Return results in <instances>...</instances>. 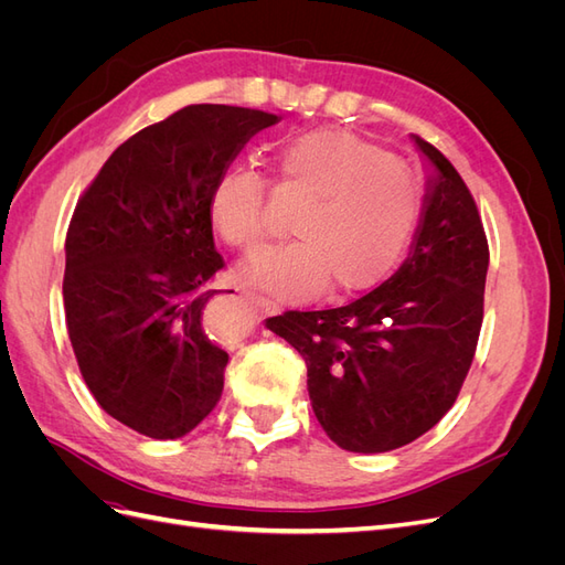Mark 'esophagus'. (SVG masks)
I'll list each match as a JSON object with an SVG mask.
<instances>
[{"mask_svg": "<svg viewBox=\"0 0 565 565\" xmlns=\"http://www.w3.org/2000/svg\"><path fill=\"white\" fill-rule=\"evenodd\" d=\"M247 299L254 303V306H259L262 311H268V313H276V311H280L282 306L278 303V301H273L270 297H264V295H254V292H249L247 295Z\"/></svg>", "mask_w": 565, "mask_h": 565, "instance_id": "obj_1", "label": "esophagus"}]
</instances>
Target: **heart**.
I'll return each mask as SVG.
<instances>
[{
    "label": "heart",
    "instance_id": "1",
    "mask_svg": "<svg viewBox=\"0 0 565 565\" xmlns=\"http://www.w3.org/2000/svg\"><path fill=\"white\" fill-rule=\"evenodd\" d=\"M278 183L306 204L295 216L299 243L254 256L243 276L289 299H351L384 282L417 233L422 207L398 160L361 136L328 129L289 143L278 158ZM268 181L231 169L212 191L210 216L221 237L243 254L266 247Z\"/></svg>",
    "mask_w": 565,
    "mask_h": 565
}]
</instances>
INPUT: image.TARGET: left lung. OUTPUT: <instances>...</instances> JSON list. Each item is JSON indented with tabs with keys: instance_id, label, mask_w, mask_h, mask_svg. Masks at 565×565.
<instances>
[{
	"instance_id": "1",
	"label": "left lung",
	"mask_w": 565,
	"mask_h": 565,
	"mask_svg": "<svg viewBox=\"0 0 565 565\" xmlns=\"http://www.w3.org/2000/svg\"><path fill=\"white\" fill-rule=\"evenodd\" d=\"M434 164L405 264L370 295L328 311H287L266 328L309 370L313 413L339 448L407 446L455 405L483 322L488 237L450 160L415 136Z\"/></svg>"
}]
</instances>
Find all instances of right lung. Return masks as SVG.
I'll return each mask as SVG.
<instances>
[{"mask_svg":"<svg viewBox=\"0 0 565 565\" xmlns=\"http://www.w3.org/2000/svg\"><path fill=\"white\" fill-rule=\"evenodd\" d=\"M278 115L198 104L134 134L77 200L63 303L84 382L110 417L181 438L224 391L228 353L202 316L224 256L210 200L237 152Z\"/></svg>","mask_w":565,"mask_h":565,"instance_id":"right-lung-1","label":"right lung"}]
</instances>
